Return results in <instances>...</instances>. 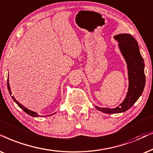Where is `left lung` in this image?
I'll use <instances>...</instances> for the list:
<instances>
[{"mask_svg": "<svg viewBox=\"0 0 153 153\" xmlns=\"http://www.w3.org/2000/svg\"><path fill=\"white\" fill-rule=\"evenodd\" d=\"M114 39L118 41L119 47L127 64L128 90L124 100L116 108H102L95 106L97 110L108 114L123 112L131 108L141 96L146 84L144 60L140 53L137 41L128 33L116 35Z\"/></svg>", "mask_w": 153, "mask_h": 153, "instance_id": "obj_1", "label": "left lung"}]
</instances>
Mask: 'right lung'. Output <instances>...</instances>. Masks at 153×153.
I'll return each mask as SVG.
<instances>
[{
	"instance_id": "add662e5",
	"label": "right lung",
	"mask_w": 153,
	"mask_h": 153,
	"mask_svg": "<svg viewBox=\"0 0 153 153\" xmlns=\"http://www.w3.org/2000/svg\"><path fill=\"white\" fill-rule=\"evenodd\" d=\"M7 88H8L9 93H10V94L11 95V97H12V98H13V100L15 101V102L16 103H17V105H18V106L19 107V108L22 109V110H23L24 111H25V112L26 113H27V114H28L29 115H30V116H31V117H39V114H38L36 112H33V111H31V110H28V109L26 108L25 107H24L23 105H22L20 104V103H19V102H17V101L15 100V98H14V96H12V93H11V91H10V84H9L8 79H7ZM48 116H49V115H48Z\"/></svg>"
}]
</instances>
